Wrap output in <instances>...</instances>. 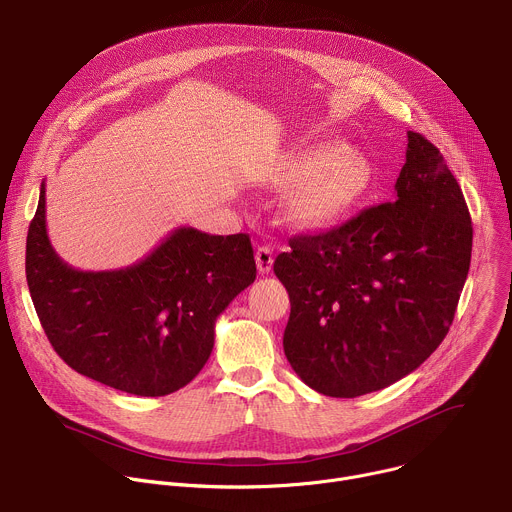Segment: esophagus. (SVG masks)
Wrapping results in <instances>:
<instances>
[{"mask_svg": "<svg viewBox=\"0 0 512 512\" xmlns=\"http://www.w3.org/2000/svg\"><path fill=\"white\" fill-rule=\"evenodd\" d=\"M255 263H257V269H259L261 275L269 273L271 267H273V249L267 247V245L257 247V251H255Z\"/></svg>", "mask_w": 512, "mask_h": 512, "instance_id": "esophagus-1", "label": "esophagus"}]
</instances>
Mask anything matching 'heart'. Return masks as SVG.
Listing matches in <instances>:
<instances>
[{"label":"heart","instance_id":"b5f03b06","mask_svg":"<svg viewBox=\"0 0 512 512\" xmlns=\"http://www.w3.org/2000/svg\"><path fill=\"white\" fill-rule=\"evenodd\" d=\"M287 190L281 210L298 231H326L350 218L375 188V166L348 143H322L279 158L265 178Z\"/></svg>","mask_w":512,"mask_h":512}]
</instances>
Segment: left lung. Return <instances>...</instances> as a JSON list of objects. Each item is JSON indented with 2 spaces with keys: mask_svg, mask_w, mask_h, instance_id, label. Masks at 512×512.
I'll list each match as a JSON object with an SVG mask.
<instances>
[{
  "mask_svg": "<svg viewBox=\"0 0 512 512\" xmlns=\"http://www.w3.org/2000/svg\"><path fill=\"white\" fill-rule=\"evenodd\" d=\"M289 247L273 263L291 304L285 356L314 391L352 399L407 377L442 344L470 269L472 221L440 150L407 131L393 202Z\"/></svg>",
  "mask_w": 512,
  "mask_h": 512,
  "instance_id": "8db88e82",
  "label": "left lung"
}]
</instances>
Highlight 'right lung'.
I'll use <instances>...</instances> for the list:
<instances>
[{
  "mask_svg": "<svg viewBox=\"0 0 512 512\" xmlns=\"http://www.w3.org/2000/svg\"><path fill=\"white\" fill-rule=\"evenodd\" d=\"M251 239L172 231L148 257L113 271L64 263L46 233L40 188L26 241V279L40 324L77 373L139 397L186 387L214 346V324L255 281Z\"/></svg>",
  "mask_w": 512,
  "mask_h": 512,
  "instance_id": "obj_1",
  "label": "right lung"
}]
</instances>
